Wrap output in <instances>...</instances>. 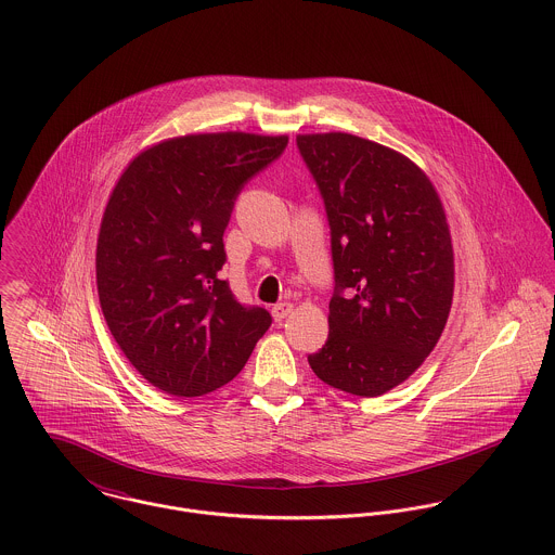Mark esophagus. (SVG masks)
<instances>
[{
  "instance_id": "esophagus-1",
  "label": "esophagus",
  "mask_w": 555,
  "mask_h": 555,
  "mask_svg": "<svg viewBox=\"0 0 555 555\" xmlns=\"http://www.w3.org/2000/svg\"><path fill=\"white\" fill-rule=\"evenodd\" d=\"M293 310H295V306H293L291 301H282V304H278V306L273 308V318H275V320H284V318L293 314Z\"/></svg>"
}]
</instances>
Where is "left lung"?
I'll return each instance as SVG.
<instances>
[{"label":"left lung","mask_w":555,"mask_h":555,"mask_svg":"<svg viewBox=\"0 0 555 555\" xmlns=\"http://www.w3.org/2000/svg\"><path fill=\"white\" fill-rule=\"evenodd\" d=\"M331 227L335 293L328 339L310 367L333 389L378 397L438 344L453 304L455 258L429 177L391 147L346 134H299Z\"/></svg>","instance_id":"1"}]
</instances>
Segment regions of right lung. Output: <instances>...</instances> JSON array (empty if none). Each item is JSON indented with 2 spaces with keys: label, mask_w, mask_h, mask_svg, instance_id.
<instances>
[{
  "label": "right lung",
  "mask_w": 555,
  "mask_h": 555,
  "mask_svg": "<svg viewBox=\"0 0 555 555\" xmlns=\"http://www.w3.org/2000/svg\"><path fill=\"white\" fill-rule=\"evenodd\" d=\"M286 145V134L249 132L166 139L111 192L95 247L100 308L126 359L168 396L231 383L271 326L220 280L222 237L243 183Z\"/></svg>",
  "instance_id": "right-lung-1"
}]
</instances>
